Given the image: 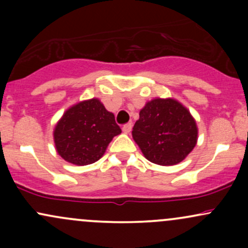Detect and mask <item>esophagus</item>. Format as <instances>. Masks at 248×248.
<instances>
[{"label":"esophagus","mask_w":248,"mask_h":248,"mask_svg":"<svg viewBox=\"0 0 248 248\" xmlns=\"http://www.w3.org/2000/svg\"><path fill=\"white\" fill-rule=\"evenodd\" d=\"M132 128H133V124L132 122H129V124H126L124 127H122V132L124 134H129L132 132Z\"/></svg>","instance_id":"1"}]
</instances>
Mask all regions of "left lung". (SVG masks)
I'll return each mask as SVG.
<instances>
[{
  "mask_svg": "<svg viewBox=\"0 0 248 248\" xmlns=\"http://www.w3.org/2000/svg\"><path fill=\"white\" fill-rule=\"evenodd\" d=\"M133 139L148 161L173 166L189 155L197 143L198 130L189 110L173 99H154L141 109Z\"/></svg>",
  "mask_w": 248,
  "mask_h": 248,
  "instance_id": "left-lung-1",
  "label": "left lung"
}]
</instances>
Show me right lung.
I'll list each match as a JSON object with an SVG mask.
<instances>
[{
    "label": "right lung",
    "mask_w": 248,
    "mask_h": 248,
    "mask_svg": "<svg viewBox=\"0 0 248 248\" xmlns=\"http://www.w3.org/2000/svg\"><path fill=\"white\" fill-rule=\"evenodd\" d=\"M121 133L114 114L98 99L79 102L67 109L53 132L56 149L76 166L94 163L104 155L113 138Z\"/></svg>",
    "instance_id": "obj_1"
}]
</instances>
